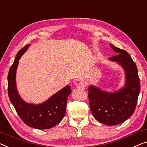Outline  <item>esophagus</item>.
Listing matches in <instances>:
<instances>
[{
  "mask_svg": "<svg viewBox=\"0 0 147 147\" xmlns=\"http://www.w3.org/2000/svg\"><path fill=\"white\" fill-rule=\"evenodd\" d=\"M76 88H78V89L83 90V89H84V88H85V84L83 82H78L76 83Z\"/></svg>",
  "mask_w": 147,
  "mask_h": 147,
  "instance_id": "obj_1",
  "label": "esophagus"
}]
</instances>
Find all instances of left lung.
<instances>
[{
  "label": "left lung",
  "instance_id": "1",
  "mask_svg": "<svg viewBox=\"0 0 147 147\" xmlns=\"http://www.w3.org/2000/svg\"><path fill=\"white\" fill-rule=\"evenodd\" d=\"M116 55L109 58L121 66L124 71L123 86L114 92L103 90L90 85L88 98L92 113L98 121L115 125L126 121L134 112L140 92L137 68L126 51L109 44Z\"/></svg>",
  "mask_w": 147,
  "mask_h": 147
}]
</instances>
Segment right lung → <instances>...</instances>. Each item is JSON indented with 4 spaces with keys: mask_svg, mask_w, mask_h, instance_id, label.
Instances as JSON below:
<instances>
[{
    "mask_svg": "<svg viewBox=\"0 0 147 147\" xmlns=\"http://www.w3.org/2000/svg\"><path fill=\"white\" fill-rule=\"evenodd\" d=\"M30 45L20 50L8 74V96L20 117L29 127L38 129H47L55 126L64 117L67 98L71 93L69 85L57 92L40 104H31L24 101L18 93L16 86V71L19 60Z\"/></svg>",
    "mask_w": 147,
    "mask_h": 147,
    "instance_id": "right-lung-1",
    "label": "right lung"
}]
</instances>
